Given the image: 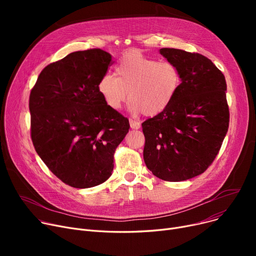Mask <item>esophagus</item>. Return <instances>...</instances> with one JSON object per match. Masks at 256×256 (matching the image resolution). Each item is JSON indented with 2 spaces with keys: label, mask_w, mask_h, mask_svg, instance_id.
<instances>
[{
  "label": "esophagus",
  "mask_w": 256,
  "mask_h": 256,
  "mask_svg": "<svg viewBox=\"0 0 256 256\" xmlns=\"http://www.w3.org/2000/svg\"><path fill=\"white\" fill-rule=\"evenodd\" d=\"M130 128H132V130H139L140 126H141L140 122H138V121L132 120V119L130 120Z\"/></svg>",
  "instance_id": "34e87169"
}]
</instances>
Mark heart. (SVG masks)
Instances as JSON below:
<instances>
[{
	"mask_svg": "<svg viewBox=\"0 0 256 256\" xmlns=\"http://www.w3.org/2000/svg\"><path fill=\"white\" fill-rule=\"evenodd\" d=\"M180 74L169 61H156L137 50H128L115 66V72L104 74L98 90L104 104L117 111L128 98L134 114L154 116L163 112L176 98Z\"/></svg>",
	"mask_w": 256,
	"mask_h": 256,
	"instance_id": "1",
	"label": "heart"
}]
</instances>
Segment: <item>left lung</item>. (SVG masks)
Masks as SVG:
<instances>
[{"label":"left lung","instance_id":"left-lung-1","mask_svg":"<svg viewBox=\"0 0 256 256\" xmlns=\"http://www.w3.org/2000/svg\"><path fill=\"white\" fill-rule=\"evenodd\" d=\"M180 86L166 109L145 120L143 158L154 176L182 182L204 173L218 154L230 124L224 74L197 52L164 48Z\"/></svg>","mask_w":256,"mask_h":256}]
</instances>
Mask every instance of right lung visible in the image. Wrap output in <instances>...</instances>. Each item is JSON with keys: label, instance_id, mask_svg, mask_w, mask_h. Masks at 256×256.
I'll return each mask as SVG.
<instances>
[{"label": "right lung", "instance_id": "obj_1", "mask_svg": "<svg viewBox=\"0 0 256 256\" xmlns=\"http://www.w3.org/2000/svg\"><path fill=\"white\" fill-rule=\"evenodd\" d=\"M112 56L100 48L70 52L40 72L30 94L35 150L63 182L76 189L111 176L128 118L108 106L98 90Z\"/></svg>", "mask_w": 256, "mask_h": 256}]
</instances>
